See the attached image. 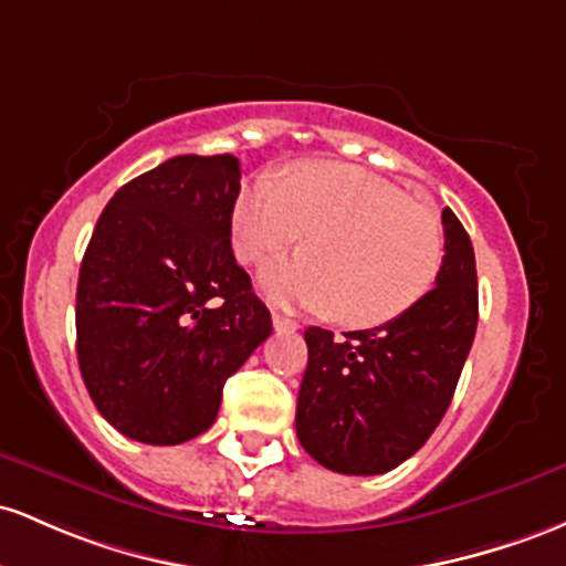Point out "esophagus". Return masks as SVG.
I'll return each instance as SVG.
<instances>
[{
    "mask_svg": "<svg viewBox=\"0 0 566 566\" xmlns=\"http://www.w3.org/2000/svg\"><path fill=\"white\" fill-rule=\"evenodd\" d=\"M272 326H275L277 332H296V328H300V321L281 313H272Z\"/></svg>",
    "mask_w": 566,
    "mask_h": 566,
    "instance_id": "esophagus-1",
    "label": "esophagus"
}]
</instances>
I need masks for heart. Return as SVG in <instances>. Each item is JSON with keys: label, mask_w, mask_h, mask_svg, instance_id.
<instances>
[{"label": "heart", "mask_w": 566, "mask_h": 566, "mask_svg": "<svg viewBox=\"0 0 566 566\" xmlns=\"http://www.w3.org/2000/svg\"><path fill=\"white\" fill-rule=\"evenodd\" d=\"M240 262L262 264L304 232V253L262 272L277 302L326 310L350 328H377L409 313L433 289L447 238L433 208L355 165L294 163L283 181L253 176L232 202Z\"/></svg>", "instance_id": "1"}]
</instances>
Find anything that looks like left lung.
I'll list each match as a JSON object with an SVG mask.
<instances>
[{
    "label": "left lung",
    "mask_w": 566,
    "mask_h": 566,
    "mask_svg": "<svg viewBox=\"0 0 566 566\" xmlns=\"http://www.w3.org/2000/svg\"><path fill=\"white\" fill-rule=\"evenodd\" d=\"M436 289L385 326L334 339L310 326L296 401L304 452L334 473L377 475L409 460L452 403L479 323L475 256L465 227L443 208Z\"/></svg>",
    "instance_id": "8db88e82"
}]
</instances>
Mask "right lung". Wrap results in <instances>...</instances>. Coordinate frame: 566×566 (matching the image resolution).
<instances>
[{
  "mask_svg": "<svg viewBox=\"0 0 566 566\" xmlns=\"http://www.w3.org/2000/svg\"><path fill=\"white\" fill-rule=\"evenodd\" d=\"M232 155H179L119 187L77 283V360L112 428L174 447L211 428L224 382L272 334L232 253Z\"/></svg>",
  "mask_w": 566,
  "mask_h": 566,
  "instance_id": "obj_1",
  "label": "right lung"
}]
</instances>
